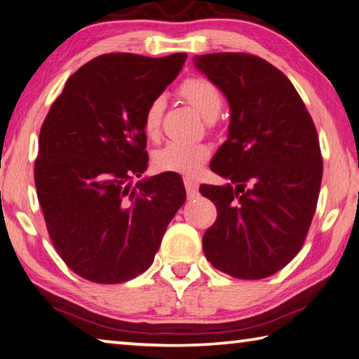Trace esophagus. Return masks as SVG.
I'll use <instances>...</instances> for the list:
<instances>
[{"mask_svg": "<svg viewBox=\"0 0 359 359\" xmlns=\"http://www.w3.org/2000/svg\"><path fill=\"white\" fill-rule=\"evenodd\" d=\"M184 184H185V189H187V195H189L190 200H191V198H195L198 195V182L193 177H185Z\"/></svg>", "mask_w": 359, "mask_h": 359, "instance_id": "34e87169", "label": "esophagus"}]
</instances>
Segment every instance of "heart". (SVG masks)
I'll return each instance as SVG.
<instances>
[{"label": "heart", "instance_id": "obj_1", "mask_svg": "<svg viewBox=\"0 0 359 359\" xmlns=\"http://www.w3.org/2000/svg\"><path fill=\"white\" fill-rule=\"evenodd\" d=\"M180 97L189 102L206 119H214L222 108V95L214 83L204 78H189L179 86ZM164 99L153 97L147 104L142 115V129L151 140L159 137ZM210 155V150L203 142H168L163 149L153 155V163L159 170L179 174H193Z\"/></svg>", "mask_w": 359, "mask_h": 359}]
</instances>
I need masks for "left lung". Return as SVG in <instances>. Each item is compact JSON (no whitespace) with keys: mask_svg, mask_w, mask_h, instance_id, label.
Returning a JSON list of instances; mask_svg holds the SVG:
<instances>
[{"mask_svg":"<svg viewBox=\"0 0 359 359\" xmlns=\"http://www.w3.org/2000/svg\"><path fill=\"white\" fill-rule=\"evenodd\" d=\"M195 65L231 110L229 139L209 166L230 184L200 187L217 208L203 251L226 275L262 280L297 255L315 215L323 179L315 123L287 76L257 55L206 54Z\"/></svg>","mask_w":359,"mask_h":359,"instance_id":"obj_1","label":"left lung"}]
</instances>
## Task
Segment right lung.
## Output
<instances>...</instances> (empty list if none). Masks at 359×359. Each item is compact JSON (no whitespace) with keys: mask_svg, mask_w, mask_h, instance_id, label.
I'll use <instances>...</instances> for the list:
<instances>
[{"mask_svg":"<svg viewBox=\"0 0 359 359\" xmlns=\"http://www.w3.org/2000/svg\"><path fill=\"white\" fill-rule=\"evenodd\" d=\"M185 53H111L68 78L39 130L35 185L55 251L84 280L118 284L151 265L184 182L147 169L142 115L179 75Z\"/></svg>","mask_w":359,"mask_h":359,"instance_id":"1","label":"right lung"}]
</instances>
